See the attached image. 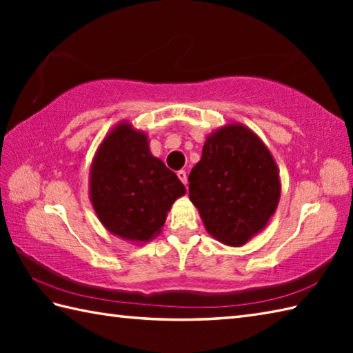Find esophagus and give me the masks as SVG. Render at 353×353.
I'll return each instance as SVG.
<instances>
[{"label":"esophagus","mask_w":353,"mask_h":353,"mask_svg":"<svg viewBox=\"0 0 353 353\" xmlns=\"http://www.w3.org/2000/svg\"><path fill=\"white\" fill-rule=\"evenodd\" d=\"M177 177L181 179V182H182L183 185L188 183V176H186V171H185V170H179V171H177Z\"/></svg>","instance_id":"obj_1"}]
</instances>
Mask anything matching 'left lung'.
Masks as SVG:
<instances>
[{
  "mask_svg": "<svg viewBox=\"0 0 353 353\" xmlns=\"http://www.w3.org/2000/svg\"><path fill=\"white\" fill-rule=\"evenodd\" d=\"M190 200L209 235L241 247L264 230L281 199L279 168L256 133L229 123L208 134L190 172Z\"/></svg>",
  "mask_w": 353,
  "mask_h": 353,
  "instance_id": "left-lung-1",
  "label": "left lung"
}]
</instances>
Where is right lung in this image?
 <instances>
[{
  "label": "right lung",
  "instance_id": "add662e5",
  "mask_svg": "<svg viewBox=\"0 0 353 353\" xmlns=\"http://www.w3.org/2000/svg\"><path fill=\"white\" fill-rule=\"evenodd\" d=\"M185 192L174 172L150 152L148 134L132 123L119 121L97 148L89 199L112 235L137 244L152 241Z\"/></svg>",
  "mask_w": 353,
  "mask_h": 353
}]
</instances>
